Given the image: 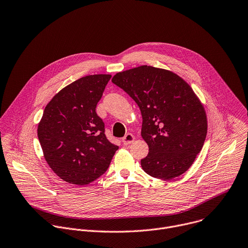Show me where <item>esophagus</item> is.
<instances>
[{"mask_svg":"<svg viewBox=\"0 0 248 248\" xmlns=\"http://www.w3.org/2000/svg\"><path fill=\"white\" fill-rule=\"evenodd\" d=\"M134 139H135V137H134L131 133H127V134H125V135L123 137L122 141H123V143H124V145H128V144L132 143V142L134 141Z\"/></svg>","mask_w":248,"mask_h":248,"instance_id":"obj_1","label":"esophagus"}]
</instances>
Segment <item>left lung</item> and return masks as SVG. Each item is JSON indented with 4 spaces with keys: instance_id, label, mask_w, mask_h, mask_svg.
<instances>
[{
    "instance_id": "1",
    "label": "left lung",
    "mask_w": 248,
    "mask_h": 248,
    "mask_svg": "<svg viewBox=\"0 0 248 248\" xmlns=\"http://www.w3.org/2000/svg\"><path fill=\"white\" fill-rule=\"evenodd\" d=\"M112 81L141 111V135L149 146L143 170L162 180L187 171L207 133L204 108L192 88L178 75L147 65L117 73Z\"/></svg>"
}]
</instances>
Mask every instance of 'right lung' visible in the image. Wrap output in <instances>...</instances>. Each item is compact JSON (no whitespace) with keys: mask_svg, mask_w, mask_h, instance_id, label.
Here are the masks:
<instances>
[{"mask_svg":"<svg viewBox=\"0 0 248 248\" xmlns=\"http://www.w3.org/2000/svg\"><path fill=\"white\" fill-rule=\"evenodd\" d=\"M111 75L82 77L62 89L46 106L38 125L44 156L64 181L84 186L108 170L119 149L105 135L96 105Z\"/></svg>","mask_w":248,"mask_h":248,"instance_id":"add662e5","label":"right lung"}]
</instances>
